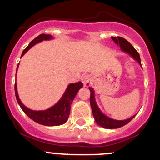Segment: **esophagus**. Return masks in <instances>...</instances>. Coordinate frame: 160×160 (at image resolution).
I'll return each mask as SVG.
<instances>
[{
  "mask_svg": "<svg viewBox=\"0 0 160 160\" xmlns=\"http://www.w3.org/2000/svg\"><path fill=\"white\" fill-rule=\"evenodd\" d=\"M90 79H91V76L88 75V74H84L83 76H82V82H83L84 84L89 81Z\"/></svg>",
  "mask_w": 160,
  "mask_h": 160,
  "instance_id": "obj_1",
  "label": "esophagus"
}]
</instances>
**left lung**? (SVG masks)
<instances>
[{"label":"left lung","instance_id":"obj_1","mask_svg":"<svg viewBox=\"0 0 160 160\" xmlns=\"http://www.w3.org/2000/svg\"><path fill=\"white\" fill-rule=\"evenodd\" d=\"M112 39L113 40L115 43L118 45H119L121 50L123 52H127L129 55H131L133 58L136 60L139 64L142 66L141 64V58L139 53L135 50L134 47L127 41L126 39L123 38L121 37H112ZM90 91H91V97H90V102H91V109H92L93 116H94V119H95V122L99 125V126L102 127L104 128H108V129H115V128H121V127L124 126L127 123H129L131 120H132L133 118L135 116H132V117L129 118L128 119H125V120H115V119H110V118L107 117L106 116L103 114L102 112L100 111V109L98 107L97 104L95 102V99H94V92L93 88H89Z\"/></svg>","mask_w":160,"mask_h":160}]
</instances>
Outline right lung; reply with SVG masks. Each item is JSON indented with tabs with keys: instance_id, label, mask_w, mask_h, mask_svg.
I'll use <instances>...</instances> for the list:
<instances>
[{
	"instance_id": "add662e5",
	"label": "right lung",
	"mask_w": 160,
	"mask_h": 160,
	"mask_svg": "<svg viewBox=\"0 0 160 160\" xmlns=\"http://www.w3.org/2000/svg\"><path fill=\"white\" fill-rule=\"evenodd\" d=\"M52 37L49 34H41L38 37L33 39L26 48L24 49L22 52V56L29 50V48L35 45L36 44L39 42H41L44 40H50ZM18 69V66H17ZM83 87L82 82H78L75 83H70L68 86L66 92L63 94L62 98L60 99L59 102L54 105L52 108H48L44 111H33L29 108H26L24 105L21 102L19 98H18V92H17V86L16 83H15V97H16L17 102L18 105H20L22 111L36 123H40V124L44 125V126H58V125L63 124L67 121L68 118L69 116V112H70L71 104L73 101L74 98L77 95L79 90Z\"/></svg>"
}]
</instances>
